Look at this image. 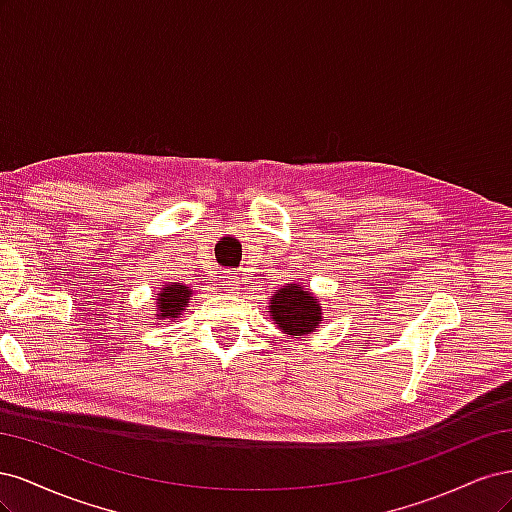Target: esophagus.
I'll return each instance as SVG.
<instances>
[{
  "label": "esophagus",
  "instance_id": "1",
  "mask_svg": "<svg viewBox=\"0 0 512 512\" xmlns=\"http://www.w3.org/2000/svg\"><path fill=\"white\" fill-rule=\"evenodd\" d=\"M228 286H237V284H235V280H232V277H230V282H228Z\"/></svg>",
  "mask_w": 512,
  "mask_h": 512
}]
</instances>
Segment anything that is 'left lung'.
<instances>
[{"label": "left lung", "instance_id": "8db88e82", "mask_svg": "<svg viewBox=\"0 0 512 512\" xmlns=\"http://www.w3.org/2000/svg\"><path fill=\"white\" fill-rule=\"evenodd\" d=\"M271 314L277 327L288 335H307L320 324V303L303 286L290 284L277 290L271 301Z\"/></svg>", "mask_w": 512, "mask_h": 512}]
</instances>
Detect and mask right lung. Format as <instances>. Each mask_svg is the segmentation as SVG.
Masks as SVG:
<instances>
[{
    "label": "right lung",
    "mask_w": 512,
    "mask_h": 512,
    "mask_svg": "<svg viewBox=\"0 0 512 512\" xmlns=\"http://www.w3.org/2000/svg\"><path fill=\"white\" fill-rule=\"evenodd\" d=\"M192 290L181 284H168L158 292V312L162 318H179V314L190 303Z\"/></svg>",
    "instance_id": "right-lung-1"
}]
</instances>
